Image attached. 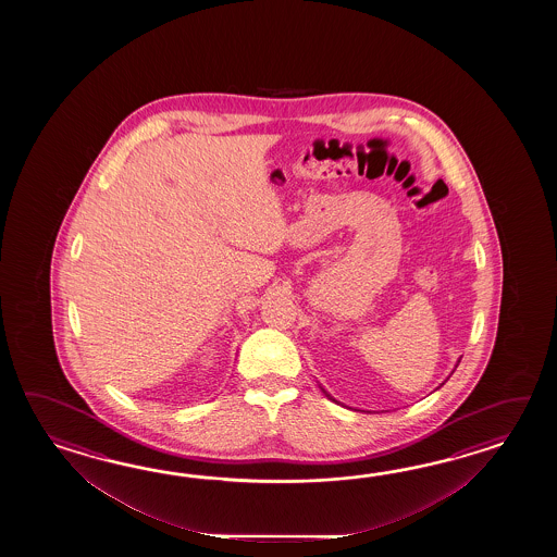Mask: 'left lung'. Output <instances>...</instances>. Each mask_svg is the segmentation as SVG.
I'll list each match as a JSON object with an SVG mask.
<instances>
[{"mask_svg": "<svg viewBox=\"0 0 557 557\" xmlns=\"http://www.w3.org/2000/svg\"><path fill=\"white\" fill-rule=\"evenodd\" d=\"M458 364H460V360H458ZM458 364H456V367H458ZM442 384H444V382H442ZM442 384H440V386H442ZM440 386H438V388H440ZM320 391L324 392V394H326V396H329V398H331L332 403L341 404V403H338V400H334V398H332L331 394H329V392L324 391V388H322V386H320Z\"/></svg>", "mask_w": 557, "mask_h": 557, "instance_id": "left-lung-1", "label": "left lung"}]
</instances>
